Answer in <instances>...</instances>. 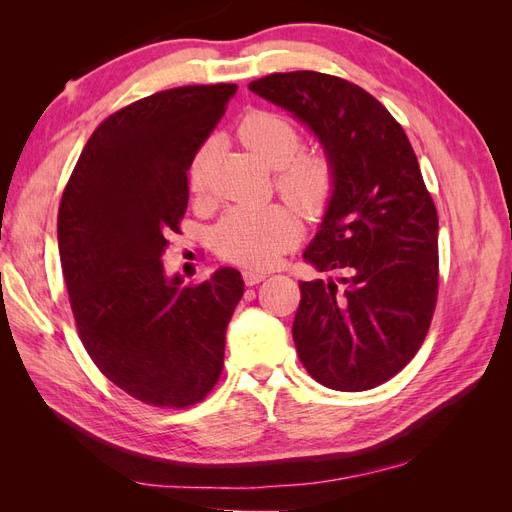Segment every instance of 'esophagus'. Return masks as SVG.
Returning <instances> with one entry per match:
<instances>
[{
    "label": "esophagus",
    "instance_id": "obj_1",
    "mask_svg": "<svg viewBox=\"0 0 512 512\" xmlns=\"http://www.w3.org/2000/svg\"><path fill=\"white\" fill-rule=\"evenodd\" d=\"M262 280H267V273L254 271V269H247V271H243V282H245L247 286H256V284H260Z\"/></svg>",
    "mask_w": 512,
    "mask_h": 512
}]
</instances>
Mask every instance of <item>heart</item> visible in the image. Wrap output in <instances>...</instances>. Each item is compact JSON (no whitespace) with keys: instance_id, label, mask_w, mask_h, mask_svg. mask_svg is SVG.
<instances>
[{"instance_id":"heart-1","label":"heart","mask_w":512,"mask_h":512,"mask_svg":"<svg viewBox=\"0 0 512 512\" xmlns=\"http://www.w3.org/2000/svg\"><path fill=\"white\" fill-rule=\"evenodd\" d=\"M235 134L239 143L262 164L277 170L275 188L309 218H318L333 203L337 168L327 153L301 151L303 134L286 117L271 111L245 113ZM209 145H203L190 162L188 183L194 194L207 188ZM301 220L288 205L275 203L260 209H232L215 230V250L241 267L265 269L299 241Z\"/></svg>"}]
</instances>
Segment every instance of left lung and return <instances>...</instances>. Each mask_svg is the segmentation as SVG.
Instances as JSON below:
<instances>
[{"instance_id": "obj_1", "label": "left lung", "mask_w": 512, "mask_h": 512, "mask_svg": "<svg viewBox=\"0 0 512 512\" xmlns=\"http://www.w3.org/2000/svg\"><path fill=\"white\" fill-rule=\"evenodd\" d=\"M250 89L309 126L337 168L303 258L346 277L299 284V359L327 389H374L414 359L438 301V211L414 149L374 96L339 76L275 72Z\"/></svg>"}]
</instances>
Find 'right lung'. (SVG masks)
<instances>
[{
  "instance_id": "1",
  "label": "right lung",
  "mask_w": 512,
  "mask_h": 512,
  "mask_svg": "<svg viewBox=\"0 0 512 512\" xmlns=\"http://www.w3.org/2000/svg\"><path fill=\"white\" fill-rule=\"evenodd\" d=\"M237 85L158 91L89 136L57 215L61 271L79 337L102 374L156 408H190L220 380L243 277L224 267L183 286L164 275L188 209V168Z\"/></svg>"
}]
</instances>
